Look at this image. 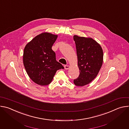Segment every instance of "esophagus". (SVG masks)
Instances as JSON below:
<instances>
[{
  "mask_svg": "<svg viewBox=\"0 0 129 129\" xmlns=\"http://www.w3.org/2000/svg\"><path fill=\"white\" fill-rule=\"evenodd\" d=\"M69 67H70V66H69V65H65V66H64V68H65V69H66V70L68 69L69 68Z\"/></svg>",
  "mask_w": 129,
  "mask_h": 129,
  "instance_id": "esophagus-1",
  "label": "esophagus"
}]
</instances>
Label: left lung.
I'll use <instances>...</instances> for the list:
<instances>
[{"label":"left lung","instance_id":"obj_1","mask_svg":"<svg viewBox=\"0 0 129 129\" xmlns=\"http://www.w3.org/2000/svg\"><path fill=\"white\" fill-rule=\"evenodd\" d=\"M73 40L80 70V75L73 83L82 87L89 84L98 76L103 62V51L100 44L91 38L75 35Z\"/></svg>","mask_w":129,"mask_h":129}]
</instances>
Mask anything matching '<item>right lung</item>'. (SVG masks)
I'll return each instance as SVG.
<instances>
[{
  "label": "right lung",
  "instance_id": "add662e5",
  "mask_svg": "<svg viewBox=\"0 0 129 129\" xmlns=\"http://www.w3.org/2000/svg\"><path fill=\"white\" fill-rule=\"evenodd\" d=\"M58 35L43 33L33 38L25 46L23 62L28 76L37 84H49L56 71L64 69L57 62L51 47Z\"/></svg>",
  "mask_w": 129,
  "mask_h": 129
}]
</instances>
